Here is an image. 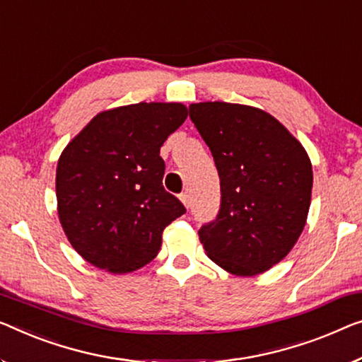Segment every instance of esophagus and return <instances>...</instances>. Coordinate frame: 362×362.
Segmentation results:
<instances>
[{"label":"esophagus","mask_w":362,"mask_h":362,"mask_svg":"<svg viewBox=\"0 0 362 362\" xmlns=\"http://www.w3.org/2000/svg\"><path fill=\"white\" fill-rule=\"evenodd\" d=\"M180 202L185 204V208H190V195H188V193L185 192V193H180Z\"/></svg>","instance_id":"34e87169"}]
</instances>
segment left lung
<instances>
[{"instance_id": "left-lung-1", "label": "left lung", "mask_w": 362, "mask_h": 362, "mask_svg": "<svg viewBox=\"0 0 362 362\" xmlns=\"http://www.w3.org/2000/svg\"><path fill=\"white\" fill-rule=\"evenodd\" d=\"M192 122L211 151L221 208L202 226L208 257L235 276H255L283 260L304 229L312 164L276 118L250 105L199 102Z\"/></svg>"}]
</instances>
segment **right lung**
Segmentation results:
<instances>
[{
    "instance_id": "obj_1",
    "label": "right lung",
    "mask_w": 362,
    "mask_h": 362,
    "mask_svg": "<svg viewBox=\"0 0 362 362\" xmlns=\"http://www.w3.org/2000/svg\"><path fill=\"white\" fill-rule=\"evenodd\" d=\"M187 118L179 102H139L105 110L58 159V218L86 262L129 273L158 255L163 233L185 213L165 192L160 146Z\"/></svg>"
}]
</instances>
